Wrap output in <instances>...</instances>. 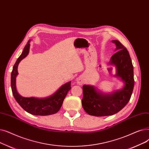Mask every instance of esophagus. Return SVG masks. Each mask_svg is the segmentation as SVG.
Segmentation results:
<instances>
[{
  "mask_svg": "<svg viewBox=\"0 0 149 149\" xmlns=\"http://www.w3.org/2000/svg\"><path fill=\"white\" fill-rule=\"evenodd\" d=\"M84 83V81L82 77H77V78L76 79V84L77 85H79V86H81V85H82Z\"/></svg>",
  "mask_w": 149,
  "mask_h": 149,
  "instance_id": "obj_1",
  "label": "esophagus"
}]
</instances>
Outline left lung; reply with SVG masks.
<instances>
[{
    "label": "left lung",
    "mask_w": 149,
    "mask_h": 149,
    "mask_svg": "<svg viewBox=\"0 0 149 149\" xmlns=\"http://www.w3.org/2000/svg\"><path fill=\"white\" fill-rule=\"evenodd\" d=\"M118 52L110 58L109 64L115 66V77L119 78L124 86L120 90L105 93L96 87L84 85L82 105L88 115L95 116L113 115L122 110L129 102L134 87L133 67L129 53L117 40H111Z\"/></svg>",
    "instance_id": "left-lung-1"
}]
</instances>
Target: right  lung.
Listing matches in <instances>:
<instances>
[{
  "label": "right lung",
  "instance_id": "right-lung-1",
  "mask_svg": "<svg viewBox=\"0 0 149 149\" xmlns=\"http://www.w3.org/2000/svg\"><path fill=\"white\" fill-rule=\"evenodd\" d=\"M31 40L28 41L24 50L14 65L11 75V86L13 95L24 110L34 115L47 116L55 114L61 109L68 91L71 89V81L65 83L53 95L44 98L25 97L21 96L16 88V76L19 62L29 53Z\"/></svg>",
  "mask_w": 149,
  "mask_h": 149
}]
</instances>
